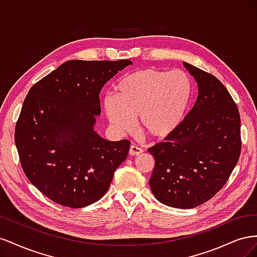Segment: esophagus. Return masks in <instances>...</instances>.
<instances>
[{
  "mask_svg": "<svg viewBox=\"0 0 257 257\" xmlns=\"http://www.w3.org/2000/svg\"><path fill=\"white\" fill-rule=\"evenodd\" d=\"M130 155H132V157H135V155H141L143 153V149L142 148H139L135 145H132L130 147Z\"/></svg>",
  "mask_w": 257,
  "mask_h": 257,
  "instance_id": "obj_1",
  "label": "esophagus"
}]
</instances>
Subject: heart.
Instances as JSON below:
<instances>
[{
	"mask_svg": "<svg viewBox=\"0 0 257 257\" xmlns=\"http://www.w3.org/2000/svg\"><path fill=\"white\" fill-rule=\"evenodd\" d=\"M193 95V81L184 71L143 68L122 77L115 94L104 97V109L116 130L131 131L137 116L146 135L163 139L181 126Z\"/></svg>",
	"mask_w": 257,
	"mask_h": 257,
	"instance_id": "1",
	"label": "heart"
}]
</instances>
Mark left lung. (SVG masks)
<instances>
[{"mask_svg":"<svg viewBox=\"0 0 257 257\" xmlns=\"http://www.w3.org/2000/svg\"><path fill=\"white\" fill-rule=\"evenodd\" d=\"M198 84L196 103L165 142L149 148L155 165L149 180L154 197L169 207L195 208L219 192L241 152L240 114L224 84L186 62Z\"/></svg>","mask_w":257,"mask_h":257,"instance_id":"left-lung-1","label":"left lung"}]
</instances>
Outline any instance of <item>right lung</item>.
<instances>
[{"mask_svg": "<svg viewBox=\"0 0 257 257\" xmlns=\"http://www.w3.org/2000/svg\"><path fill=\"white\" fill-rule=\"evenodd\" d=\"M131 60L67 61L30 89L15 130L21 167L54 203L82 208L102 198L130 141L94 131L99 92Z\"/></svg>", "mask_w": 257, "mask_h": 257, "instance_id": "right-lung-1", "label": "right lung"}]
</instances>
